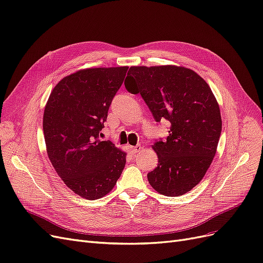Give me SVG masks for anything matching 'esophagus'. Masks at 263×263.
<instances>
[{"label":"esophagus","mask_w":263,"mask_h":263,"mask_svg":"<svg viewBox=\"0 0 263 263\" xmlns=\"http://www.w3.org/2000/svg\"><path fill=\"white\" fill-rule=\"evenodd\" d=\"M141 150V147L140 146H135V147H130V151L133 155H136L137 153H139V151Z\"/></svg>","instance_id":"34e87169"}]
</instances>
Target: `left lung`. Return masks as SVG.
I'll return each mask as SVG.
<instances>
[{"mask_svg":"<svg viewBox=\"0 0 263 263\" xmlns=\"http://www.w3.org/2000/svg\"><path fill=\"white\" fill-rule=\"evenodd\" d=\"M126 90L140 93L157 122L171 123L169 136L153 149L158 166L150 185L165 196L187 193L200 183L216 154L221 133L218 102L195 71L181 66H133Z\"/></svg>","mask_w":263,"mask_h":263,"instance_id":"8db88e82","label":"left lung"}]
</instances>
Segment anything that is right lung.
Instances as JSON below:
<instances>
[{"instance_id": "obj_1", "label": "right lung", "mask_w": 263, "mask_h": 263, "mask_svg": "<svg viewBox=\"0 0 263 263\" xmlns=\"http://www.w3.org/2000/svg\"><path fill=\"white\" fill-rule=\"evenodd\" d=\"M128 67L87 68L65 77L46 103L43 128L49 160L63 183L86 200L115 186L126 153L101 141L108 107Z\"/></svg>"}]
</instances>
